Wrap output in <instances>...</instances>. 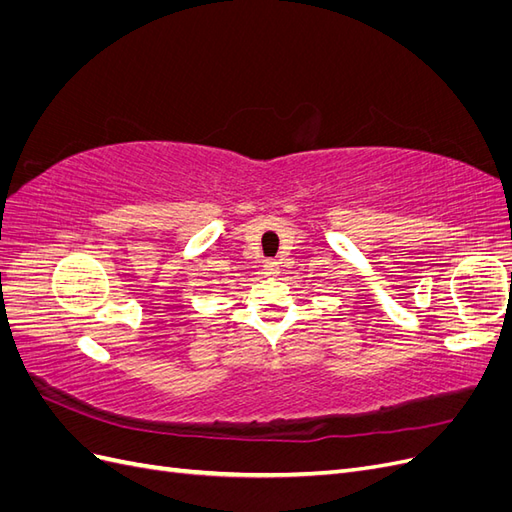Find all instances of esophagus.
<instances>
[{"label":"esophagus","mask_w":512,"mask_h":512,"mask_svg":"<svg viewBox=\"0 0 512 512\" xmlns=\"http://www.w3.org/2000/svg\"><path fill=\"white\" fill-rule=\"evenodd\" d=\"M277 262H273V260H269V262H265V275H277Z\"/></svg>","instance_id":"1"}]
</instances>
